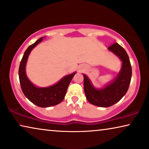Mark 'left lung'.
Instances as JSON below:
<instances>
[{"mask_svg":"<svg viewBox=\"0 0 149 149\" xmlns=\"http://www.w3.org/2000/svg\"><path fill=\"white\" fill-rule=\"evenodd\" d=\"M108 49L122 61L121 70L115 80L104 88L97 89L91 85L86 75H83L84 91L87 100L92 104L100 107H111L118 102L125 95L132 74L130 58L125 50L117 42L111 45Z\"/></svg>","mask_w":149,"mask_h":149,"instance_id":"1","label":"left lung"}]
</instances>
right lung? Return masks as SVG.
Here are the masks:
<instances>
[{
  "mask_svg": "<svg viewBox=\"0 0 149 149\" xmlns=\"http://www.w3.org/2000/svg\"><path fill=\"white\" fill-rule=\"evenodd\" d=\"M42 37L28 47L22 58L19 67V79L22 90L25 96L40 107H49L60 104L64 98L67 89L76 72L64 77L58 83L48 87H36L29 81L26 74V64L28 56L34 47L42 41Z\"/></svg>",
  "mask_w": 149,
  "mask_h": 149,
  "instance_id": "right-lung-1",
  "label": "right lung"
}]
</instances>
